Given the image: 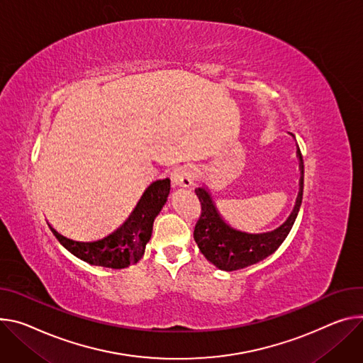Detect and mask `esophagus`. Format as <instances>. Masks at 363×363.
I'll list each match as a JSON object with an SVG mask.
<instances>
[{"label":"esophagus","instance_id":"obj_1","mask_svg":"<svg viewBox=\"0 0 363 363\" xmlns=\"http://www.w3.org/2000/svg\"><path fill=\"white\" fill-rule=\"evenodd\" d=\"M192 181H194V171L189 164H182V167H178L174 169L172 172L174 185L186 188V186H191Z\"/></svg>","mask_w":363,"mask_h":363}]
</instances>
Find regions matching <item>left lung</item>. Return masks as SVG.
<instances>
[{
	"label": "left lung",
	"instance_id": "8db88e82",
	"mask_svg": "<svg viewBox=\"0 0 363 363\" xmlns=\"http://www.w3.org/2000/svg\"><path fill=\"white\" fill-rule=\"evenodd\" d=\"M300 160V191L292 213L284 224L267 233H246L228 225L220 216L211 194L196 188L195 194L201 203V216L194 228V239L208 262L221 271H238L263 260L272 255L286 239L298 216L304 191V162L301 150H296Z\"/></svg>",
	"mask_w": 363,
	"mask_h": 363
}]
</instances>
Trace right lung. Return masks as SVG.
Wrapping results in <instances>:
<instances>
[{
	"instance_id": "right-lung-1",
	"label": "right lung",
	"mask_w": 363,
	"mask_h": 363,
	"mask_svg": "<svg viewBox=\"0 0 363 363\" xmlns=\"http://www.w3.org/2000/svg\"><path fill=\"white\" fill-rule=\"evenodd\" d=\"M171 179L152 182L133 213L111 235L95 242H78L57 233L49 224L59 243L78 259L95 267L123 269L139 262L150 240L153 221L168 200Z\"/></svg>"
}]
</instances>
